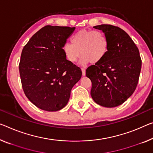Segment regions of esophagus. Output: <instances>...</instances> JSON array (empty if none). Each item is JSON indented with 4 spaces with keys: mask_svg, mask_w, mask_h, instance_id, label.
Instances as JSON below:
<instances>
[{
    "mask_svg": "<svg viewBox=\"0 0 153 153\" xmlns=\"http://www.w3.org/2000/svg\"><path fill=\"white\" fill-rule=\"evenodd\" d=\"M81 70H82V74H83V76H85V70L84 68H82Z\"/></svg>",
    "mask_w": 153,
    "mask_h": 153,
    "instance_id": "34e87169",
    "label": "esophagus"
}]
</instances>
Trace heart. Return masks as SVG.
<instances>
[{"label":"heart","mask_w":153,"mask_h":153,"mask_svg":"<svg viewBox=\"0 0 153 153\" xmlns=\"http://www.w3.org/2000/svg\"><path fill=\"white\" fill-rule=\"evenodd\" d=\"M71 43L63 47L65 58L71 63L76 62L81 55L82 65L89 62L95 64L101 62L109 51V39L100 30H80L72 36Z\"/></svg>","instance_id":"heart-1"}]
</instances>
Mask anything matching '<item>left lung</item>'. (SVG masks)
<instances>
[{
    "label": "left lung",
    "instance_id": "obj_1",
    "mask_svg": "<svg viewBox=\"0 0 153 153\" xmlns=\"http://www.w3.org/2000/svg\"><path fill=\"white\" fill-rule=\"evenodd\" d=\"M102 30L109 42L105 58L86 70L91 80V96L96 103L105 107L119 106L133 94L142 68L138 48L120 28L110 25L94 26Z\"/></svg>",
    "mask_w": 153,
    "mask_h": 153
}]
</instances>
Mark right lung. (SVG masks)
<instances>
[{
	"label": "right lung",
	"mask_w": 153,
	"mask_h": 153,
	"mask_svg": "<svg viewBox=\"0 0 153 153\" xmlns=\"http://www.w3.org/2000/svg\"><path fill=\"white\" fill-rule=\"evenodd\" d=\"M75 27L47 25L36 33L21 53L19 71L25 95L47 111L62 109L81 78L79 67L65 58L63 47Z\"/></svg>",
	"instance_id": "add662e5"
}]
</instances>
